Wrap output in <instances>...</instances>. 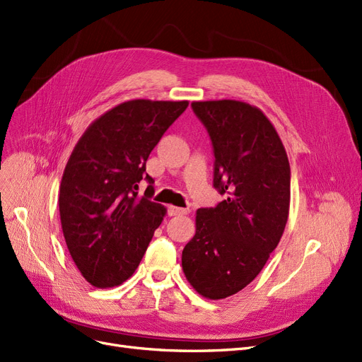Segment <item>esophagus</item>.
Masks as SVG:
<instances>
[{"label": "esophagus", "mask_w": 362, "mask_h": 362, "mask_svg": "<svg viewBox=\"0 0 362 362\" xmlns=\"http://www.w3.org/2000/svg\"><path fill=\"white\" fill-rule=\"evenodd\" d=\"M186 213H189V209L174 207V206H170V207H168V215H170V216H179V215H186Z\"/></svg>", "instance_id": "1"}]
</instances>
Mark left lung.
<instances>
[{
	"label": "left lung",
	"instance_id": "8db88e82",
	"mask_svg": "<svg viewBox=\"0 0 362 362\" xmlns=\"http://www.w3.org/2000/svg\"><path fill=\"white\" fill-rule=\"evenodd\" d=\"M191 107L207 129L213 188L225 199L197 210V233L182 252V267L198 293L221 300L247 286L279 245L291 170L274 127L257 107L234 100Z\"/></svg>",
	"mask_w": 362,
	"mask_h": 362
}]
</instances>
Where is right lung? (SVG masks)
Listing matches in <instances>:
<instances>
[{"label":"right lung","mask_w":362,"mask_h":362,"mask_svg":"<svg viewBox=\"0 0 362 362\" xmlns=\"http://www.w3.org/2000/svg\"><path fill=\"white\" fill-rule=\"evenodd\" d=\"M188 101L132 100L93 122L66 163L59 215L77 269L97 288L132 276L165 209L152 202L155 180L146 160ZM148 182L145 195L138 183Z\"/></svg>","instance_id":"add662e5"}]
</instances>
